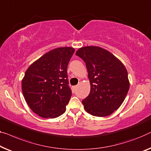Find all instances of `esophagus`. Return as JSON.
I'll use <instances>...</instances> for the list:
<instances>
[{"instance_id": "1", "label": "esophagus", "mask_w": 151, "mask_h": 151, "mask_svg": "<svg viewBox=\"0 0 151 151\" xmlns=\"http://www.w3.org/2000/svg\"><path fill=\"white\" fill-rule=\"evenodd\" d=\"M77 87H78V86H76H76H74V87H73V91H75Z\"/></svg>"}]
</instances>
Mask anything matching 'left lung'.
Masks as SVG:
<instances>
[{
	"instance_id": "1",
	"label": "left lung",
	"mask_w": 151,
	"mask_h": 151,
	"mask_svg": "<svg viewBox=\"0 0 151 151\" xmlns=\"http://www.w3.org/2000/svg\"><path fill=\"white\" fill-rule=\"evenodd\" d=\"M76 55L85 62L91 87L82 101L85 110L96 116L110 115L121 106L129 91L127 69L113 54L100 47H81Z\"/></svg>"
}]
</instances>
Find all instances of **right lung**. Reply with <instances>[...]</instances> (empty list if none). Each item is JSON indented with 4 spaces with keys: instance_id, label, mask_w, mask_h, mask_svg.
Wrapping results in <instances>:
<instances>
[{
    "instance_id": "add662e5",
    "label": "right lung",
    "mask_w": 151,
    "mask_h": 151,
    "mask_svg": "<svg viewBox=\"0 0 151 151\" xmlns=\"http://www.w3.org/2000/svg\"><path fill=\"white\" fill-rule=\"evenodd\" d=\"M75 51L70 47L52 49L26 70L22 93L30 109L40 117L56 118L66 111L72 96L67 67Z\"/></svg>"
}]
</instances>
